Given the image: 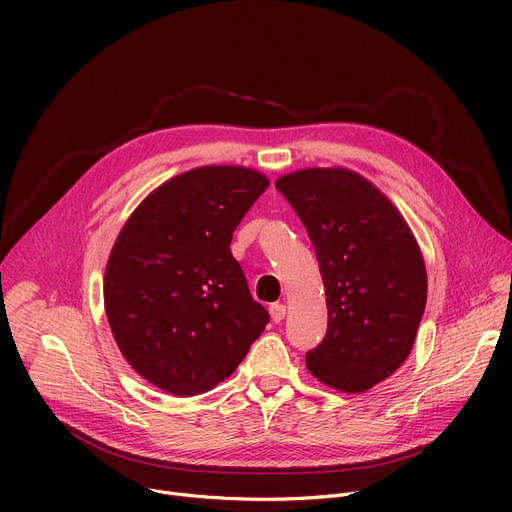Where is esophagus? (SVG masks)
<instances>
[{
    "label": "esophagus",
    "mask_w": 512,
    "mask_h": 512,
    "mask_svg": "<svg viewBox=\"0 0 512 512\" xmlns=\"http://www.w3.org/2000/svg\"><path fill=\"white\" fill-rule=\"evenodd\" d=\"M270 315H272V319L276 321V324H280V321L286 317V305L284 303L270 305Z\"/></svg>",
    "instance_id": "obj_1"
}]
</instances>
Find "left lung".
<instances>
[{"label":"left lung","mask_w":512,"mask_h":512,"mask_svg":"<svg viewBox=\"0 0 512 512\" xmlns=\"http://www.w3.org/2000/svg\"><path fill=\"white\" fill-rule=\"evenodd\" d=\"M276 188L315 247L328 332L307 353L321 384L357 394L407 361L427 301L425 261L392 201L346 168L284 174Z\"/></svg>","instance_id":"left-lung-1"}]
</instances>
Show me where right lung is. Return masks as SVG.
Here are the masks:
<instances>
[{
    "label": "right lung",
    "instance_id": "1",
    "mask_svg": "<svg viewBox=\"0 0 512 512\" xmlns=\"http://www.w3.org/2000/svg\"><path fill=\"white\" fill-rule=\"evenodd\" d=\"M267 186L253 168L201 166L157 186L120 230L103 278L105 315L128 365L155 388H215L270 321L230 251Z\"/></svg>",
    "mask_w": 512,
    "mask_h": 512
}]
</instances>
